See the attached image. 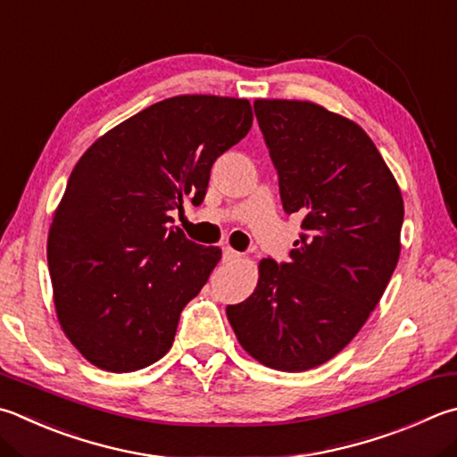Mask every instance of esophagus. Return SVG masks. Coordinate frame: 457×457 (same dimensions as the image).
Returning a JSON list of instances; mask_svg holds the SVG:
<instances>
[{
	"label": "esophagus",
	"mask_w": 457,
	"mask_h": 457,
	"mask_svg": "<svg viewBox=\"0 0 457 457\" xmlns=\"http://www.w3.org/2000/svg\"><path fill=\"white\" fill-rule=\"evenodd\" d=\"M239 257H242V253L231 250V247H223V262H237Z\"/></svg>",
	"instance_id": "obj_1"
}]
</instances>
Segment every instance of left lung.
Listing matches in <instances>:
<instances>
[{"instance_id": "8db88e82", "label": "left lung", "mask_w": 457, "mask_h": 457, "mask_svg": "<svg viewBox=\"0 0 457 457\" xmlns=\"http://www.w3.org/2000/svg\"><path fill=\"white\" fill-rule=\"evenodd\" d=\"M253 110L302 234L289 262H260L253 294L226 312L252 358L305 371L342 352L384 295L400 260L403 200L358 123L294 99H255Z\"/></svg>"}]
</instances>
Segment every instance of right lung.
I'll return each mask as SVG.
<instances>
[{"mask_svg":"<svg viewBox=\"0 0 457 457\" xmlns=\"http://www.w3.org/2000/svg\"><path fill=\"white\" fill-rule=\"evenodd\" d=\"M247 99L178 96L107 131L73 168L47 237L57 320L94 366L136 371L170 352L179 313L218 265L173 228L213 162L247 136Z\"/></svg>","mask_w":457,"mask_h":457,"instance_id":"right-lung-1","label":"right lung"}]
</instances>
